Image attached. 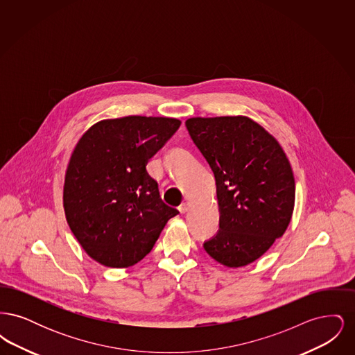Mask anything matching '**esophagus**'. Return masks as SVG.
<instances>
[{"instance_id": "obj_1", "label": "esophagus", "mask_w": 355, "mask_h": 355, "mask_svg": "<svg viewBox=\"0 0 355 355\" xmlns=\"http://www.w3.org/2000/svg\"><path fill=\"white\" fill-rule=\"evenodd\" d=\"M178 210H180L181 213H186V211L189 210V203H181V205H180V207H178Z\"/></svg>"}]
</instances>
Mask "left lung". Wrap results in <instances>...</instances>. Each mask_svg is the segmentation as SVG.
Listing matches in <instances>:
<instances>
[{"mask_svg":"<svg viewBox=\"0 0 355 355\" xmlns=\"http://www.w3.org/2000/svg\"><path fill=\"white\" fill-rule=\"evenodd\" d=\"M186 128L217 185L220 230L203 248L227 268L246 266L284 236L291 220L295 182L286 154L248 117H196Z\"/></svg>","mask_w":355,"mask_h":355,"instance_id":"obj_1","label":"left lung"}]
</instances>
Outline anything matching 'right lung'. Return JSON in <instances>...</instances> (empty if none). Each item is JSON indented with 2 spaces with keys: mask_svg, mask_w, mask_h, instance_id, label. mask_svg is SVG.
<instances>
[{
  "mask_svg": "<svg viewBox=\"0 0 355 355\" xmlns=\"http://www.w3.org/2000/svg\"><path fill=\"white\" fill-rule=\"evenodd\" d=\"M181 125L129 116L93 125L76 145L64 185L69 227L85 252L107 268H129L178 214L159 197L146 165Z\"/></svg>",
  "mask_w": 355,
  "mask_h": 355,
  "instance_id": "obj_1",
  "label": "right lung"
}]
</instances>
